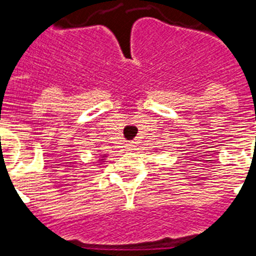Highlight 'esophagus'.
Returning <instances> with one entry per match:
<instances>
[{"mask_svg":"<svg viewBox=\"0 0 256 256\" xmlns=\"http://www.w3.org/2000/svg\"><path fill=\"white\" fill-rule=\"evenodd\" d=\"M126 146H128V148H130V150H133V148H134V142H128V144H126Z\"/></svg>","mask_w":256,"mask_h":256,"instance_id":"esophagus-1","label":"esophagus"}]
</instances>
